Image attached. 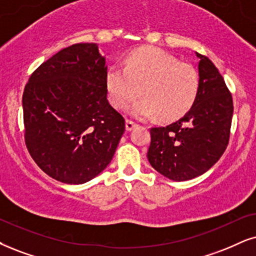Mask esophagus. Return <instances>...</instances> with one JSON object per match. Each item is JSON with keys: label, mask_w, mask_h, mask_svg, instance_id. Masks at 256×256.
<instances>
[{"label": "esophagus", "mask_w": 256, "mask_h": 256, "mask_svg": "<svg viewBox=\"0 0 256 256\" xmlns=\"http://www.w3.org/2000/svg\"><path fill=\"white\" fill-rule=\"evenodd\" d=\"M137 126V124H136L132 120H126V131H131L132 128H136Z\"/></svg>", "instance_id": "esophagus-1"}]
</instances>
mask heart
<instances>
[{"mask_svg":"<svg viewBox=\"0 0 256 256\" xmlns=\"http://www.w3.org/2000/svg\"><path fill=\"white\" fill-rule=\"evenodd\" d=\"M125 68L111 66L106 72L108 98L116 108H130L140 120L156 118L176 120L192 108L198 93V73L192 64L182 62L154 47H140L125 59ZM142 86V89L138 87Z\"/></svg>","mask_w":256,"mask_h":256,"instance_id":"heart-1","label":"heart"}]
</instances>
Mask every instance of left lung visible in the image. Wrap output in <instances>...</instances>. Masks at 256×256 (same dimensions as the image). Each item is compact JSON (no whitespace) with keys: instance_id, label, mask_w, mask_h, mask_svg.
I'll return each mask as SVG.
<instances>
[{"instance_id":"left-lung-1","label":"left lung","mask_w":256,"mask_h":256,"mask_svg":"<svg viewBox=\"0 0 256 256\" xmlns=\"http://www.w3.org/2000/svg\"><path fill=\"white\" fill-rule=\"evenodd\" d=\"M196 56L200 85L192 108L180 120L150 130L151 166L177 182L206 172L223 154L230 134L232 94L215 64L198 53Z\"/></svg>"}]
</instances>
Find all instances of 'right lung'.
<instances>
[{"label": "right lung", "instance_id": "add662e5", "mask_svg": "<svg viewBox=\"0 0 256 256\" xmlns=\"http://www.w3.org/2000/svg\"><path fill=\"white\" fill-rule=\"evenodd\" d=\"M106 72L96 44H76L29 78L22 96L26 145L52 178L86 183L112 160L125 119L110 105Z\"/></svg>", "mask_w": 256, "mask_h": 256}]
</instances>
